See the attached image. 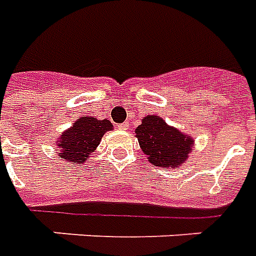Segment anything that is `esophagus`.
<instances>
[{"label":"esophagus","mask_w":256,"mask_h":256,"mask_svg":"<svg viewBox=\"0 0 256 256\" xmlns=\"http://www.w3.org/2000/svg\"><path fill=\"white\" fill-rule=\"evenodd\" d=\"M130 128V122H122V124H120V130H128Z\"/></svg>","instance_id":"1"}]
</instances>
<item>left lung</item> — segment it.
<instances>
[{
  "label": "left lung",
  "mask_w": 256,
  "mask_h": 256,
  "mask_svg": "<svg viewBox=\"0 0 256 256\" xmlns=\"http://www.w3.org/2000/svg\"><path fill=\"white\" fill-rule=\"evenodd\" d=\"M142 152L156 166H179L192 152L193 139L166 124L157 116H148L135 130Z\"/></svg>",
  "instance_id": "8db88e82"
}]
</instances>
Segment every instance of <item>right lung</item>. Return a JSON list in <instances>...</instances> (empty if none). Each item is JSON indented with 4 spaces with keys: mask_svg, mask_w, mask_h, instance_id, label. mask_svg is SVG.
I'll return each mask as SVG.
<instances>
[{
    "mask_svg": "<svg viewBox=\"0 0 256 256\" xmlns=\"http://www.w3.org/2000/svg\"><path fill=\"white\" fill-rule=\"evenodd\" d=\"M113 125L108 120H96L94 117H81L73 126L63 132L59 146V157L68 162L82 164L100 142L103 134L110 131Z\"/></svg>",
    "mask_w": 256,
    "mask_h": 256,
    "instance_id": "obj_1",
    "label": "right lung"
}]
</instances>
